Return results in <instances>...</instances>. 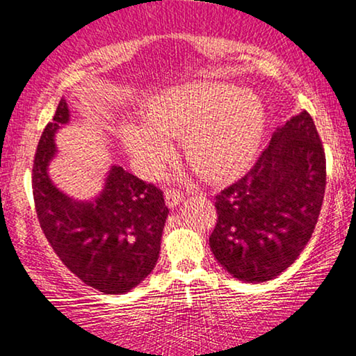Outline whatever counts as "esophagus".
Here are the masks:
<instances>
[{"instance_id":"1","label":"esophagus","mask_w":356,"mask_h":356,"mask_svg":"<svg viewBox=\"0 0 356 356\" xmlns=\"http://www.w3.org/2000/svg\"><path fill=\"white\" fill-rule=\"evenodd\" d=\"M184 200V193L177 192L174 188H168L166 190V204L169 208H176L177 204Z\"/></svg>"}]
</instances>
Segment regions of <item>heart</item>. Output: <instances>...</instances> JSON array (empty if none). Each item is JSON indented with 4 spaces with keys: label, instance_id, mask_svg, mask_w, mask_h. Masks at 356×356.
Instances as JSON below:
<instances>
[{
    "label": "heart",
    "instance_id": "1",
    "mask_svg": "<svg viewBox=\"0 0 356 356\" xmlns=\"http://www.w3.org/2000/svg\"><path fill=\"white\" fill-rule=\"evenodd\" d=\"M143 122H126L119 140L143 176L161 171L171 138H182L184 156L200 177L224 182L247 171L264 132L257 95L224 82L188 83L148 99Z\"/></svg>",
    "mask_w": 356,
    "mask_h": 356
}]
</instances>
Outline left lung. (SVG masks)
I'll return each instance as SVG.
<instances>
[{
  "label": "left lung",
  "instance_id": "obj_1",
  "mask_svg": "<svg viewBox=\"0 0 356 356\" xmlns=\"http://www.w3.org/2000/svg\"><path fill=\"white\" fill-rule=\"evenodd\" d=\"M326 188V154L307 111L274 132L247 176L216 195L209 247L227 273L266 282L284 273L316 226Z\"/></svg>",
  "mask_w": 356,
  "mask_h": 356
}]
</instances>
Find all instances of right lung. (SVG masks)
<instances>
[{"instance_id":"add662e5","label":"right lung","mask_w":356,"mask_h":356,"mask_svg":"<svg viewBox=\"0 0 356 356\" xmlns=\"http://www.w3.org/2000/svg\"><path fill=\"white\" fill-rule=\"evenodd\" d=\"M69 122L66 99L44 127L33 159L35 209L44 237L69 271L103 293H126L153 271L169 209L163 192L111 166L97 198L77 202L48 176L54 135Z\"/></svg>"}]
</instances>
